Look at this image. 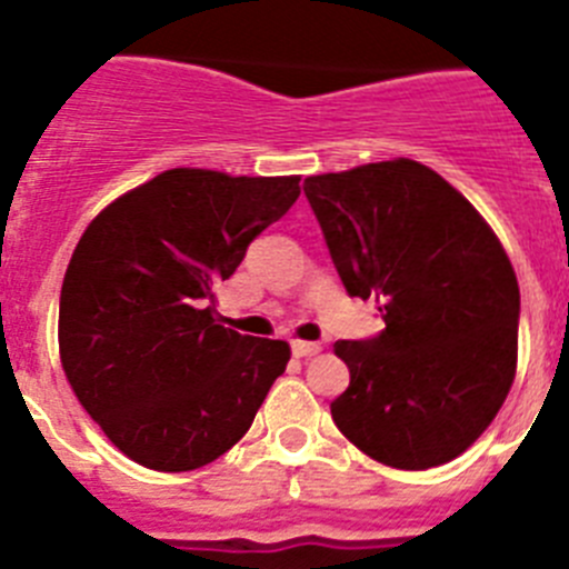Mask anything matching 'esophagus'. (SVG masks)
<instances>
[{"label": "esophagus", "mask_w": 569, "mask_h": 569, "mask_svg": "<svg viewBox=\"0 0 569 569\" xmlns=\"http://www.w3.org/2000/svg\"><path fill=\"white\" fill-rule=\"evenodd\" d=\"M290 350H293L296 359H305V356H316L321 350L316 341H301V339H293L290 341Z\"/></svg>", "instance_id": "esophagus-1"}]
</instances>
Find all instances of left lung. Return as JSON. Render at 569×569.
<instances>
[{
  "label": "left lung",
  "instance_id": "left-lung-1",
  "mask_svg": "<svg viewBox=\"0 0 569 569\" xmlns=\"http://www.w3.org/2000/svg\"><path fill=\"white\" fill-rule=\"evenodd\" d=\"M350 296L379 301L385 330L336 341L350 385L330 405L361 453L399 470L461 456L510 393L519 281L479 210L436 170L361 164L305 179Z\"/></svg>",
  "mask_w": 569,
  "mask_h": 569
}]
</instances>
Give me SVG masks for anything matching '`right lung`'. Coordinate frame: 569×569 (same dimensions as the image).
Wrapping results in <instances>:
<instances>
[{"instance_id": "add662e5", "label": "right lung", "mask_w": 569, "mask_h": 569, "mask_svg": "<svg viewBox=\"0 0 569 569\" xmlns=\"http://www.w3.org/2000/svg\"><path fill=\"white\" fill-rule=\"evenodd\" d=\"M296 199L299 176L176 168L82 233L59 296V356L90 419L136 465H210L284 373L288 341L219 325L213 290Z\"/></svg>"}]
</instances>
